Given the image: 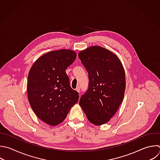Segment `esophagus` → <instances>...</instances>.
Instances as JSON below:
<instances>
[{"mask_svg":"<svg viewBox=\"0 0 160 160\" xmlns=\"http://www.w3.org/2000/svg\"><path fill=\"white\" fill-rule=\"evenodd\" d=\"M76 91H78V92L79 93V92H80V88H79V86H78V87H77V88H76Z\"/></svg>","mask_w":160,"mask_h":160,"instance_id":"34e87169","label":"esophagus"}]
</instances>
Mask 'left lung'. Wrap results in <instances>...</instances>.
Returning <instances> with one entry per match:
<instances>
[{
  "label": "left lung",
  "mask_w": 160,
  "mask_h": 160,
  "mask_svg": "<svg viewBox=\"0 0 160 160\" xmlns=\"http://www.w3.org/2000/svg\"><path fill=\"white\" fill-rule=\"evenodd\" d=\"M88 72L89 87L79 105L88 120L99 126L108 122L121 104L126 89L125 72L120 59L101 46H91L78 54Z\"/></svg>",
  "instance_id": "1"
}]
</instances>
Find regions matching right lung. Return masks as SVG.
Returning a JSON list of instances; mask_svg holds the SVG:
<instances>
[{
  "label": "right lung",
  "instance_id": "obj_1",
  "mask_svg": "<svg viewBox=\"0 0 160 160\" xmlns=\"http://www.w3.org/2000/svg\"><path fill=\"white\" fill-rule=\"evenodd\" d=\"M76 53L69 49L49 52L32 66L28 79V96L36 116L46 124L57 126L66 118L79 99L66 73Z\"/></svg>",
  "mask_w": 160,
  "mask_h": 160
}]
</instances>
